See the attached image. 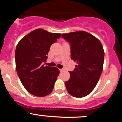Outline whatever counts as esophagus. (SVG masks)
Wrapping results in <instances>:
<instances>
[{
	"label": "esophagus",
	"mask_w": 122,
	"mask_h": 122,
	"mask_svg": "<svg viewBox=\"0 0 122 122\" xmlns=\"http://www.w3.org/2000/svg\"><path fill=\"white\" fill-rule=\"evenodd\" d=\"M59 70H60V71H61V72H63L64 71V69H63V68L59 69Z\"/></svg>",
	"instance_id": "obj_1"
}]
</instances>
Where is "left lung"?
I'll return each mask as SVG.
<instances>
[{
    "label": "left lung",
    "mask_w": 122,
    "mask_h": 122,
    "mask_svg": "<svg viewBox=\"0 0 122 122\" xmlns=\"http://www.w3.org/2000/svg\"><path fill=\"white\" fill-rule=\"evenodd\" d=\"M70 43L71 59L76 68L66 81L67 91L73 97H84L94 89L103 70L105 52L100 41L84 31L61 34Z\"/></svg>",
    "instance_id": "left-lung-1"
}]
</instances>
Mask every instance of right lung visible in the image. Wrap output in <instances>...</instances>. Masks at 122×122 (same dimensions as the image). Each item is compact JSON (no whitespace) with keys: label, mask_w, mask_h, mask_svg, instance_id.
<instances>
[{"label":"right lung","mask_w":122,"mask_h":122,"mask_svg":"<svg viewBox=\"0 0 122 122\" xmlns=\"http://www.w3.org/2000/svg\"><path fill=\"white\" fill-rule=\"evenodd\" d=\"M61 37L42 29L30 32L18 43L15 51L16 69L21 82L28 92L45 97L50 94L59 74L55 67L44 64L52 44Z\"/></svg>","instance_id":"add662e5"}]
</instances>
